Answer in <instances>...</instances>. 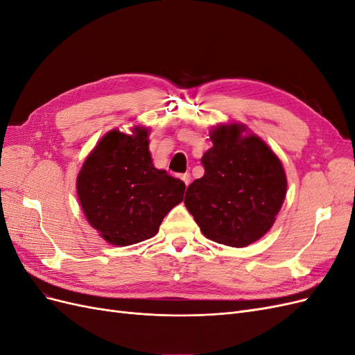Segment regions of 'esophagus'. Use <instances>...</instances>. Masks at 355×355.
Returning <instances> with one entry per match:
<instances>
[{
    "label": "esophagus",
    "mask_w": 355,
    "mask_h": 355,
    "mask_svg": "<svg viewBox=\"0 0 355 355\" xmlns=\"http://www.w3.org/2000/svg\"><path fill=\"white\" fill-rule=\"evenodd\" d=\"M180 179L185 182V185H187V187L191 184V175H189V173H184V175H180Z\"/></svg>",
    "instance_id": "34e87169"
}]
</instances>
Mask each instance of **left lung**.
I'll use <instances>...</instances> for the list:
<instances>
[{
    "label": "left lung",
    "instance_id": "left-lung-1",
    "mask_svg": "<svg viewBox=\"0 0 355 355\" xmlns=\"http://www.w3.org/2000/svg\"><path fill=\"white\" fill-rule=\"evenodd\" d=\"M243 124L211 130L202 155L204 176L192 182L185 206L211 241L245 247L271 230L286 198L287 179L278 158Z\"/></svg>",
    "mask_w": 355,
    "mask_h": 355
}]
</instances>
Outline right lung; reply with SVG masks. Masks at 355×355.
<instances>
[{
	"label": "right lung",
	"mask_w": 355,
	"mask_h": 355,
	"mask_svg": "<svg viewBox=\"0 0 355 355\" xmlns=\"http://www.w3.org/2000/svg\"><path fill=\"white\" fill-rule=\"evenodd\" d=\"M148 128L106 133L85 158L77 194L89 223L114 245L154 237L166 214L184 200L185 184L154 167Z\"/></svg>",
	"instance_id": "right-lung-1"
}]
</instances>
